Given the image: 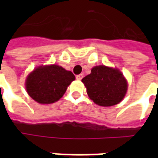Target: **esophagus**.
Instances as JSON below:
<instances>
[{
	"label": "esophagus",
	"instance_id": "1",
	"mask_svg": "<svg viewBox=\"0 0 158 158\" xmlns=\"http://www.w3.org/2000/svg\"><path fill=\"white\" fill-rule=\"evenodd\" d=\"M83 77H84V74H83V73H80L79 75L76 76V79H78V80H81V79H83Z\"/></svg>",
	"mask_w": 158,
	"mask_h": 158
}]
</instances>
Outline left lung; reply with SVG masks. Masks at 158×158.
Returning a JSON list of instances; mask_svg holds the SVG:
<instances>
[{
	"mask_svg": "<svg viewBox=\"0 0 158 158\" xmlns=\"http://www.w3.org/2000/svg\"><path fill=\"white\" fill-rule=\"evenodd\" d=\"M90 99L101 106L118 104L125 96L127 80L119 69L104 65L96 66L91 73L82 79Z\"/></svg>",
	"mask_w": 158,
	"mask_h": 158,
	"instance_id": "8db88e82",
	"label": "left lung"
}]
</instances>
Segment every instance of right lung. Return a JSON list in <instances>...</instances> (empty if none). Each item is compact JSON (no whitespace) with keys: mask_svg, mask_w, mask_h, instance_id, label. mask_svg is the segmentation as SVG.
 I'll list each match as a JSON object with an SVG mask.
<instances>
[{"mask_svg":"<svg viewBox=\"0 0 158 158\" xmlns=\"http://www.w3.org/2000/svg\"><path fill=\"white\" fill-rule=\"evenodd\" d=\"M75 79L71 71L58 65L40 66L29 73L25 87L29 96L40 104L57 102Z\"/></svg>","mask_w":158,"mask_h":158,"instance_id":"obj_1","label":"right lung"}]
</instances>
